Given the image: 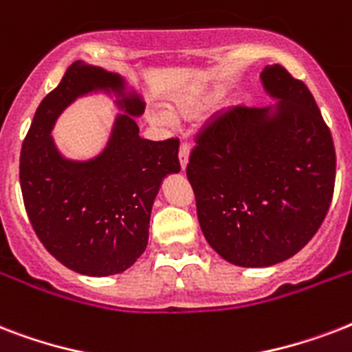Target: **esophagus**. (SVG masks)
Segmentation results:
<instances>
[{
    "mask_svg": "<svg viewBox=\"0 0 352 352\" xmlns=\"http://www.w3.org/2000/svg\"><path fill=\"white\" fill-rule=\"evenodd\" d=\"M188 160H190V148H188L186 144H182L181 149H179V162H181L182 171H186Z\"/></svg>",
    "mask_w": 352,
    "mask_h": 352,
    "instance_id": "esophagus-1",
    "label": "esophagus"
}]
</instances>
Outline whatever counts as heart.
Masks as SVG:
<instances>
[{"label":"heart","mask_w":352,"mask_h":352,"mask_svg":"<svg viewBox=\"0 0 352 352\" xmlns=\"http://www.w3.org/2000/svg\"><path fill=\"white\" fill-rule=\"evenodd\" d=\"M225 93L226 87L219 82L192 85L186 89L171 93L164 102V113H155L153 118L159 124H168L171 120H195L206 115L225 96ZM239 104V98L232 96L226 102V107H237Z\"/></svg>","instance_id":"obj_1"}]
</instances>
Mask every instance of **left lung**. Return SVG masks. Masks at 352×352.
<instances>
[{
  "mask_svg": "<svg viewBox=\"0 0 352 352\" xmlns=\"http://www.w3.org/2000/svg\"><path fill=\"white\" fill-rule=\"evenodd\" d=\"M259 78L276 104L214 122L186 170L208 245L245 268L298 254L325 219L336 177L333 137L307 85L278 63Z\"/></svg>",
  "mask_w": 352,
  "mask_h": 352,
  "instance_id": "1",
  "label": "left lung"
}]
</instances>
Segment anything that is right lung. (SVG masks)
<instances>
[{
    "mask_svg": "<svg viewBox=\"0 0 352 352\" xmlns=\"http://www.w3.org/2000/svg\"><path fill=\"white\" fill-rule=\"evenodd\" d=\"M106 94L120 113L100 154L69 160L50 133L71 103ZM140 91L122 74L76 60L41 100L21 146L19 184L38 239L58 261L84 276H113L148 246L149 217L162 182L179 173V140L138 137Z\"/></svg>",
    "mask_w": 352,
    "mask_h": 352,
    "instance_id": "add662e5",
    "label": "right lung"
}]
</instances>
